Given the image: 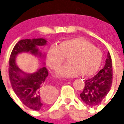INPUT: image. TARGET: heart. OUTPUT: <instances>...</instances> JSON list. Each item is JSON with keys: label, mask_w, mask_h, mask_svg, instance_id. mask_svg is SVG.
Returning a JSON list of instances; mask_svg holds the SVG:
<instances>
[{"label": "heart", "mask_w": 124, "mask_h": 124, "mask_svg": "<svg viewBox=\"0 0 124 124\" xmlns=\"http://www.w3.org/2000/svg\"><path fill=\"white\" fill-rule=\"evenodd\" d=\"M68 57L69 64L56 72L59 78H72L80 74L88 77L98 71L101 64L102 53L90 42L82 38H73L62 41L58 46L52 45L46 53V63L50 68L56 70Z\"/></svg>", "instance_id": "b5f03b06"}]
</instances>
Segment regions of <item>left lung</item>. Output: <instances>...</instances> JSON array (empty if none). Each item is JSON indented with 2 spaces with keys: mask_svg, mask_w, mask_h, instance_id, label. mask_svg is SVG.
I'll return each instance as SVG.
<instances>
[{
  "mask_svg": "<svg viewBox=\"0 0 124 124\" xmlns=\"http://www.w3.org/2000/svg\"><path fill=\"white\" fill-rule=\"evenodd\" d=\"M104 67L93 78L85 81V86L80 94L82 100L90 106L101 103L110 90L112 84V63L109 52H108Z\"/></svg>",
  "mask_w": 124,
  "mask_h": 124,
  "instance_id": "1",
  "label": "left lung"
}]
</instances>
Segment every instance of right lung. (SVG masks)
I'll use <instances>...</instances> for the list:
<instances>
[{
	"instance_id": "right-lung-1",
	"label": "right lung",
	"mask_w": 124,
	"mask_h": 124,
	"mask_svg": "<svg viewBox=\"0 0 124 124\" xmlns=\"http://www.w3.org/2000/svg\"><path fill=\"white\" fill-rule=\"evenodd\" d=\"M47 40L44 38L24 39L18 41L12 50L9 60L8 73L13 90L26 106L30 109L39 111L45 109L56 96V89L50 87L44 90L48 72L45 66L40 68L35 72L28 74L21 70L16 63L17 55L23 52H29L35 56L44 58L38 49L39 46H45ZM45 92L51 100L47 101L41 97V92Z\"/></svg>"
}]
</instances>
